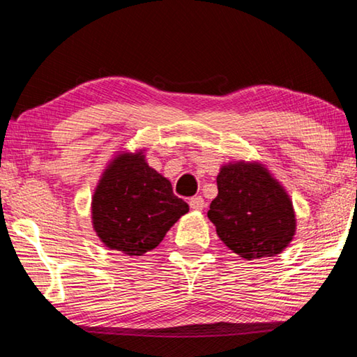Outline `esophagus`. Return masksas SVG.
<instances>
[{
    "mask_svg": "<svg viewBox=\"0 0 357 357\" xmlns=\"http://www.w3.org/2000/svg\"><path fill=\"white\" fill-rule=\"evenodd\" d=\"M190 207L192 210H202L205 207V202L201 196H196V197H191L190 199Z\"/></svg>",
    "mask_w": 357,
    "mask_h": 357,
    "instance_id": "obj_1",
    "label": "esophagus"
}]
</instances>
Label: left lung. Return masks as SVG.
Wrapping results in <instances>:
<instances>
[{
  "label": "left lung",
  "mask_w": 357,
  "mask_h": 357,
  "mask_svg": "<svg viewBox=\"0 0 357 357\" xmlns=\"http://www.w3.org/2000/svg\"><path fill=\"white\" fill-rule=\"evenodd\" d=\"M216 183L207 215L229 249L255 260L274 257L290 245L296 232L293 202L261 162H227Z\"/></svg>",
  "instance_id": "obj_1"
}]
</instances>
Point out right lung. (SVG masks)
I'll list each match as a JSON object with an SVG mask.
<instances>
[{"instance_id": "obj_1", "label": "right lung", "mask_w": 357, "mask_h": 357, "mask_svg": "<svg viewBox=\"0 0 357 357\" xmlns=\"http://www.w3.org/2000/svg\"><path fill=\"white\" fill-rule=\"evenodd\" d=\"M166 177L150 167L144 150L121 152L98 180L92 196V227L112 251L135 257L152 251L185 213Z\"/></svg>"}]
</instances>
